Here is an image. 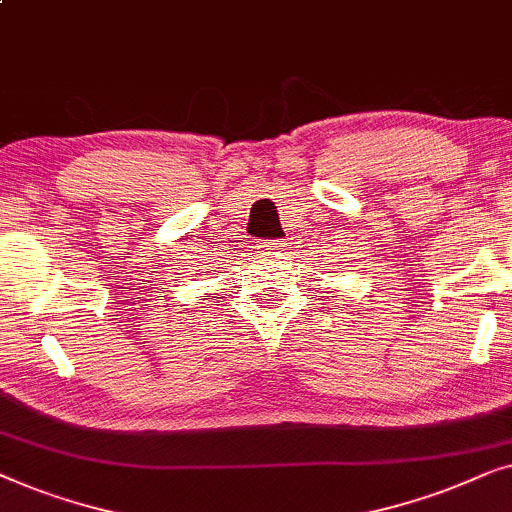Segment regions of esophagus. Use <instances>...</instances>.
<instances>
[{
  "mask_svg": "<svg viewBox=\"0 0 512 512\" xmlns=\"http://www.w3.org/2000/svg\"><path fill=\"white\" fill-rule=\"evenodd\" d=\"M257 248L262 255H273V253H280V250L285 248V243L283 241H262Z\"/></svg>",
  "mask_w": 512,
  "mask_h": 512,
  "instance_id": "esophagus-1",
  "label": "esophagus"
}]
</instances>
